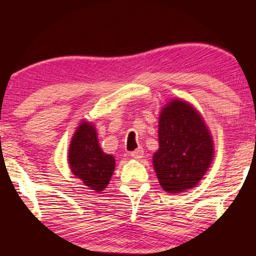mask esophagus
<instances>
[{
    "instance_id": "esophagus-1",
    "label": "esophagus",
    "mask_w": 256,
    "mask_h": 256,
    "mask_svg": "<svg viewBox=\"0 0 256 256\" xmlns=\"http://www.w3.org/2000/svg\"><path fill=\"white\" fill-rule=\"evenodd\" d=\"M143 155H144V150H143L142 148L134 149V152H130V156L134 158H143Z\"/></svg>"
}]
</instances>
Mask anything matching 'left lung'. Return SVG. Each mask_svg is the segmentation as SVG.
Here are the masks:
<instances>
[{
	"label": "left lung",
	"instance_id": "left-lung-1",
	"mask_svg": "<svg viewBox=\"0 0 256 256\" xmlns=\"http://www.w3.org/2000/svg\"><path fill=\"white\" fill-rule=\"evenodd\" d=\"M158 144L152 164L158 183L167 192L194 188L212 162L210 131L198 112L180 100H173L161 112Z\"/></svg>",
	"mask_w": 256,
	"mask_h": 256
}]
</instances>
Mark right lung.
<instances>
[{
  "label": "right lung",
  "instance_id": "1",
  "mask_svg": "<svg viewBox=\"0 0 256 256\" xmlns=\"http://www.w3.org/2000/svg\"><path fill=\"white\" fill-rule=\"evenodd\" d=\"M68 162L73 174L98 192L110 183L116 167L114 158L102 152L95 128L89 122L78 126L70 146Z\"/></svg>",
  "mask_w": 256,
  "mask_h": 256
}]
</instances>
